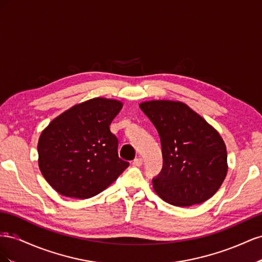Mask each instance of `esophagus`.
I'll list each match as a JSON object with an SVG mask.
<instances>
[{
	"label": "esophagus",
	"instance_id": "1",
	"mask_svg": "<svg viewBox=\"0 0 262 262\" xmlns=\"http://www.w3.org/2000/svg\"><path fill=\"white\" fill-rule=\"evenodd\" d=\"M132 164H133V166H137V167H140V166H142V164H143V161H142V158L137 157V158H134Z\"/></svg>",
	"mask_w": 262,
	"mask_h": 262
}]
</instances>
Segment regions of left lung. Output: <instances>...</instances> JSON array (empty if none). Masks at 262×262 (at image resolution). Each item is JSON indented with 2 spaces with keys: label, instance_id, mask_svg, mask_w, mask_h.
<instances>
[{
  "label": "left lung",
  "instance_id": "obj_1",
  "mask_svg": "<svg viewBox=\"0 0 262 262\" xmlns=\"http://www.w3.org/2000/svg\"><path fill=\"white\" fill-rule=\"evenodd\" d=\"M140 108L161 139L163 167L152 179L157 194L176 207L210 199L227 172L226 147L217 131L179 101H146Z\"/></svg>",
  "mask_w": 262,
  "mask_h": 262
}]
</instances>
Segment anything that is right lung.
Instances as JSON below:
<instances>
[{"instance_id":"1","label":"right lung","mask_w":262,"mask_h":262,"mask_svg":"<svg viewBox=\"0 0 262 262\" xmlns=\"http://www.w3.org/2000/svg\"><path fill=\"white\" fill-rule=\"evenodd\" d=\"M122 108L118 100L94 98L52 120L38 142L39 168L60 194L87 199L121 175L129 163L118 156L109 125Z\"/></svg>"}]
</instances>
